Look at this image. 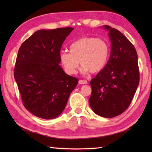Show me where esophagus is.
Listing matches in <instances>:
<instances>
[{"label":"esophagus","instance_id":"34e87169","mask_svg":"<svg viewBox=\"0 0 152 152\" xmlns=\"http://www.w3.org/2000/svg\"><path fill=\"white\" fill-rule=\"evenodd\" d=\"M78 83L80 84H87V83H88V82L84 80H80L78 81Z\"/></svg>","mask_w":152,"mask_h":152}]
</instances>
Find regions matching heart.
<instances>
[{"mask_svg": "<svg viewBox=\"0 0 152 152\" xmlns=\"http://www.w3.org/2000/svg\"><path fill=\"white\" fill-rule=\"evenodd\" d=\"M69 51L70 53L63 51L60 55L61 63L69 74L76 72L79 62L83 74L101 72L107 64L110 55L107 42L95 37H83L74 41Z\"/></svg>", "mask_w": 152, "mask_h": 152, "instance_id": "b5f03b06", "label": "heart"}]
</instances>
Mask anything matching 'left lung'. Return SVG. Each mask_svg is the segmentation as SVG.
I'll list each match as a JSON object with an SVG mask.
<instances>
[{
	"mask_svg": "<svg viewBox=\"0 0 152 152\" xmlns=\"http://www.w3.org/2000/svg\"><path fill=\"white\" fill-rule=\"evenodd\" d=\"M110 57L106 66L91 80L92 92L89 102L96 114L114 118L130 105L139 83L137 51L121 32L108 25Z\"/></svg>",
	"mask_w": 152,
	"mask_h": 152,
	"instance_id": "8db88e82",
	"label": "left lung"
}]
</instances>
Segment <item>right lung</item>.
I'll list each match as a JSON object with an SVG mask.
<instances>
[{"instance_id":"obj_1","label":"right lung","mask_w":152,"mask_h":152,"mask_svg":"<svg viewBox=\"0 0 152 152\" xmlns=\"http://www.w3.org/2000/svg\"><path fill=\"white\" fill-rule=\"evenodd\" d=\"M73 29L37 31L19 48L14 78L25 108L37 117H58L78 84V80L59 65L61 46Z\"/></svg>"}]
</instances>
